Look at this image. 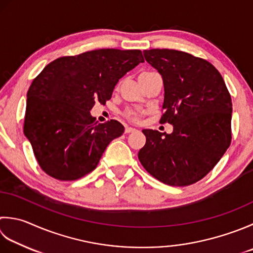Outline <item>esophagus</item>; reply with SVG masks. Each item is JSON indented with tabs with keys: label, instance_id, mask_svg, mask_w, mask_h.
<instances>
[{
	"label": "esophagus",
	"instance_id": "esophagus-1",
	"mask_svg": "<svg viewBox=\"0 0 253 253\" xmlns=\"http://www.w3.org/2000/svg\"><path fill=\"white\" fill-rule=\"evenodd\" d=\"M135 131H137V129H136V128H132V127H126V129H125L126 133H130V132H135Z\"/></svg>",
	"mask_w": 253,
	"mask_h": 253
}]
</instances>
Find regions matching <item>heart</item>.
<instances>
[{
  "mask_svg": "<svg viewBox=\"0 0 253 253\" xmlns=\"http://www.w3.org/2000/svg\"><path fill=\"white\" fill-rule=\"evenodd\" d=\"M151 71H145L142 72L140 76H142V74H147V73H150ZM125 116L128 118V120L131 121V122H137L138 120H139L140 116H141V112L139 111H132V110H128L126 113H125Z\"/></svg>",
  "mask_w": 253,
  "mask_h": 253,
  "instance_id": "obj_1",
  "label": "heart"
}]
</instances>
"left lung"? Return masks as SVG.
I'll return each mask as SVG.
<instances>
[{"label":"left lung","instance_id":"1","mask_svg":"<svg viewBox=\"0 0 253 253\" xmlns=\"http://www.w3.org/2000/svg\"><path fill=\"white\" fill-rule=\"evenodd\" d=\"M143 56L162 77L160 122L173 125V131L143 129L146 145L138 158L165 184H193L211 172L230 145V94L218 70L204 59L172 49H150Z\"/></svg>","mask_w":253,"mask_h":253}]
</instances>
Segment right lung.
<instances>
[{"label": "right lung", "mask_w": 253, "mask_h": 253, "mask_svg": "<svg viewBox=\"0 0 253 253\" xmlns=\"http://www.w3.org/2000/svg\"><path fill=\"white\" fill-rule=\"evenodd\" d=\"M143 61L137 49H98L58 58L38 74L27 92L24 133L48 175L73 181L95 169L125 128L115 120L98 124L90 111L110 100L120 79Z\"/></svg>", "instance_id": "obj_1"}]
</instances>
